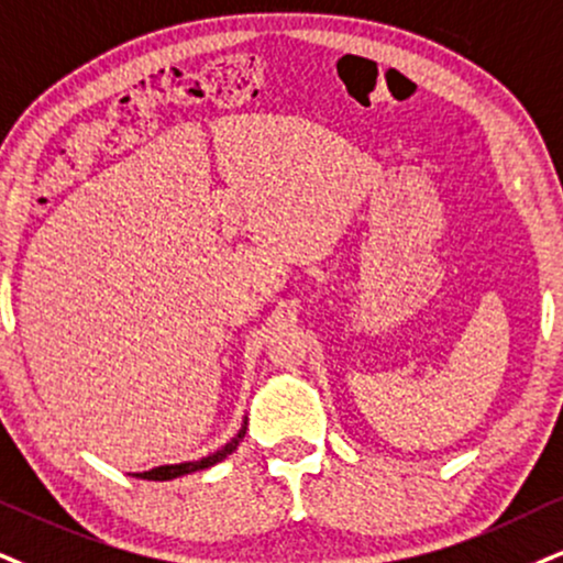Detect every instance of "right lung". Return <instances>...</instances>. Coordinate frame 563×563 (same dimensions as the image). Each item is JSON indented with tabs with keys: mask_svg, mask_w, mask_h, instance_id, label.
<instances>
[{
	"mask_svg": "<svg viewBox=\"0 0 563 563\" xmlns=\"http://www.w3.org/2000/svg\"><path fill=\"white\" fill-rule=\"evenodd\" d=\"M242 439H245V428H242L240 433L234 435V439L229 441L224 449H219L217 454L206 456V460H200V462H185V464H164V467H154V470H148V473H141L137 477H143V481H172V477L198 473V470L211 467V464H217V462L224 460V456L232 454V451L240 446V441H242Z\"/></svg>",
	"mask_w": 563,
	"mask_h": 563,
	"instance_id": "1",
	"label": "right lung"
}]
</instances>
